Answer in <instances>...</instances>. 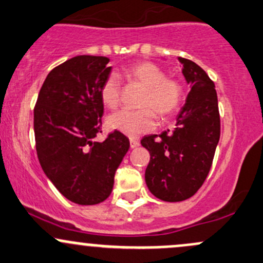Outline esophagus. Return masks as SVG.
<instances>
[{
    "label": "esophagus",
    "instance_id": "1",
    "mask_svg": "<svg viewBox=\"0 0 263 263\" xmlns=\"http://www.w3.org/2000/svg\"><path fill=\"white\" fill-rule=\"evenodd\" d=\"M129 146H131V148H136V147H139V146H140V142L137 140L131 139V140H129Z\"/></svg>",
    "mask_w": 263,
    "mask_h": 263
}]
</instances>
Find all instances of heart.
<instances>
[{
  "label": "heart",
  "instance_id": "b5f03b06",
  "mask_svg": "<svg viewBox=\"0 0 263 263\" xmlns=\"http://www.w3.org/2000/svg\"><path fill=\"white\" fill-rule=\"evenodd\" d=\"M123 73L131 81L146 88L141 106L150 108L123 109L115 113L107 121L110 129L129 137H136L155 128L156 116L154 110L160 117L166 118L179 109L182 101V85L176 79L166 78V74L160 66L148 62H139L127 66ZM99 95L104 106L115 109L120 104V78L116 74H109L102 83Z\"/></svg>",
  "mask_w": 263,
  "mask_h": 263
}]
</instances>
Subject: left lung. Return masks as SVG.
Returning <instances> with one entry per match:
<instances>
[{
	"label": "left lung",
	"mask_w": 263,
	"mask_h": 263,
	"mask_svg": "<svg viewBox=\"0 0 263 263\" xmlns=\"http://www.w3.org/2000/svg\"><path fill=\"white\" fill-rule=\"evenodd\" d=\"M189 95L174 129L143 137L150 153L145 171L148 190L164 201H182L198 192L211 170L220 137V118L214 83L198 64L179 58Z\"/></svg>",
	"instance_id": "1"
}]
</instances>
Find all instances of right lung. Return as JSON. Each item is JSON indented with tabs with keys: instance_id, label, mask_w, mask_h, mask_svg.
Returning a JSON list of instances; mask_svg holds the SVG:
<instances>
[{
	"instance_id": "obj_1",
	"label": "right lung",
	"mask_w": 263,
	"mask_h": 263,
	"mask_svg": "<svg viewBox=\"0 0 263 263\" xmlns=\"http://www.w3.org/2000/svg\"><path fill=\"white\" fill-rule=\"evenodd\" d=\"M106 57L78 55L46 77L34 109L39 161L68 200L95 205L109 197L115 174L129 148L121 132L96 141L101 131L102 83L112 66Z\"/></svg>"
}]
</instances>
